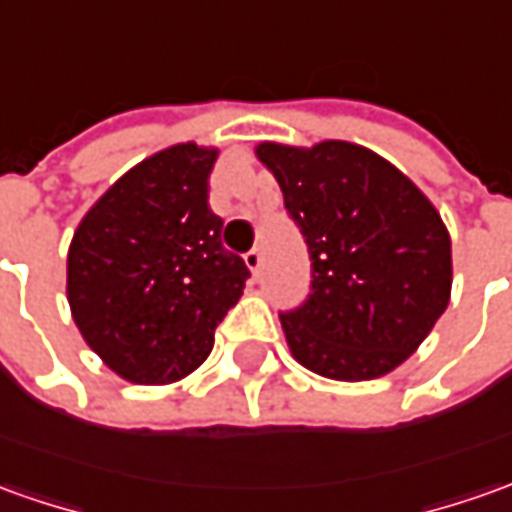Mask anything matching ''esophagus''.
Masks as SVG:
<instances>
[{"mask_svg":"<svg viewBox=\"0 0 512 512\" xmlns=\"http://www.w3.org/2000/svg\"><path fill=\"white\" fill-rule=\"evenodd\" d=\"M243 260H246L249 271H252L255 277H260V271H263V252H260V249H252V252L243 255Z\"/></svg>","mask_w":512,"mask_h":512,"instance_id":"esophagus-1","label":"esophagus"}]
</instances>
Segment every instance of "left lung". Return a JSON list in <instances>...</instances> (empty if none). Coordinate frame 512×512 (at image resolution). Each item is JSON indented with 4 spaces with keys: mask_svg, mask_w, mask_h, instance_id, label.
Listing matches in <instances>:
<instances>
[{
    "mask_svg": "<svg viewBox=\"0 0 512 512\" xmlns=\"http://www.w3.org/2000/svg\"><path fill=\"white\" fill-rule=\"evenodd\" d=\"M311 255V294L280 314L291 356L333 381H370L415 353L451 297V238L384 156L325 139L260 142Z\"/></svg>",
    "mask_w": 512,
    "mask_h": 512,
    "instance_id": "left-lung-1",
    "label": "left lung"
}]
</instances>
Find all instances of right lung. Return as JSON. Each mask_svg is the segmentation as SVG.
<instances>
[{"label":"right lung","instance_id":"add662e5","mask_svg":"<svg viewBox=\"0 0 512 512\" xmlns=\"http://www.w3.org/2000/svg\"><path fill=\"white\" fill-rule=\"evenodd\" d=\"M215 148L170 145L120 176L83 215L66 300L86 344L131 384H173L204 364L249 269L210 210Z\"/></svg>","mask_w":512,"mask_h":512}]
</instances>
